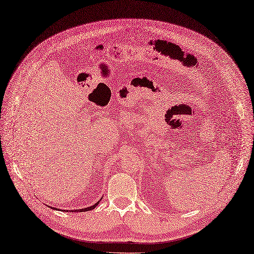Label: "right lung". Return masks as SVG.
<instances>
[{"mask_svg":"<svg viewBox=\"0 0 254 254\" xmlns=\"http://www.w3.org/2000/svg\"><path fill=\"white\" fill-rule=\"evenodd\" d=\"M100 202H98L97 204H94L93 206H90V207H87V208H84V209H75V210H69L70 212H82V211H89V210H92V209H94L95 207H97L99 205ZM54 209H57V208H54Z\"/></svg>","mask_w":254,"mask_h":254,"instance_id":"obj_1","label":"right lung"}]
</instances>
